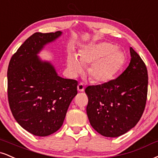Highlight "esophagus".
<instances>
[{
    "label": "esophagus",
    "instance_id": "34e87169",
    "mask_svg": "<svg viewBox=\"0 0 158 158\" xmlns=\"http://www.w3.org/2000/svg\"><path fill=\"white\" fill-rule=\"evenodd\" d=\"M77 89H78V90H79V91H81V92H82V91L85 90V85L83 84L82 82H80L79 85H78Z\"/></svg>",
    "mask_w": 158,
    "mask_h": 158
}]
</instances>
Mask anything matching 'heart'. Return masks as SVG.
<instances>
[{"mask_svg":"<svg viewBox=\"0 0 158 158\" xmlns=\"http://www.w3.org/2000/svg\"><path fill=\"white\" fill-rule=\"evenodd\" d=\"M124 55L110 43H99L85 46L79 56L75 53H68L67 65L73 77L85 71V64H90L88 73L95 82L107 83L113 80L124 64Z\"/></svg>","mask_w":158,"mask_h":158,"instance_id":"obj_1","label":"heart"}]
</instances>
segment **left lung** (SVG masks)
I'll list each match as a JSON object with an SVG mask.
<instances>
[{
    "mask_svg": "<svg viewBox=\"0 0 158 158\" xmlns=\"http://www.w3.org/2000/svg\"><path fill=\"white\" fill-rule=\"evenodd\" d=\"M130 50V64L118 77L85 89L87 117L93 128L103 136L125 134L135 126L145 109L147 68L138 53L132 48Z\"/></svg>",
    "mask_w": 158,
    "mask_h": 158,
    "instance_id": "1",
    "label": "left lung"
}]
</instances>
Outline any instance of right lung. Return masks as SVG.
Instances as JSON below:
<instances>
[{"instance_id": "add662e5", "label": "right lung", "mask_w": 158, "mask_h": 158, "mask_svg": "<svg viewBox=\"0 0 158 158\" xmlns=\"http://www.w3.org/2000/svg\"><path fill=\"white\" fill-rule=\"evenodd\" d=\"M62 35L36 32L24 42L9 62L8 100L13 116L23 128L37 136H48L62 127L78 82L59 77L54 66L37 54Z\"/></svg>"}]
</instances>
